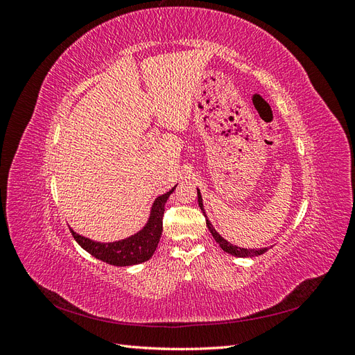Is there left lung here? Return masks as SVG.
<instances>
[{"label": "left lung", "mask_w": 355, "mask_h": 355, "mask_svg": "<svg viewBox=\"0 0 355 355\" xmlns=\"http://www.w3.org/2000/svg\"><path fill=\"white\" fill-rule=\"evenodd\" d=\"M197 196H198V206H200V209L202 210L204 216H206V211H204V207H202V198H201L200 189H197ZM206 223H207L209 231H210L211 235H213V239L216 240V243L220 245V249H222L223 252H227V253L232 254V256H237V257H254V256L263 254V253L268 250L266 247H262V249H257V250H256V249H243V247L234 245V244L228 243L223 237H220V234L213 228V225L210 223V220L207 219V216H206Z\"/></svg>", "instance_id": "obj_1"}]
</instances>
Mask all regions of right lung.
<instances>
[{
  "label": "right lung",
  "mask_w": 355,
  "mask_h": 355,
  "mask_svg": "<svg viewBox=\"0 0 355 355\" xmlns=\"http://www.w3.org/2000/svg\"><path fill=\"white\" fill-rule=\"evenodd\" d=\"M175 188H171L166 194L155 198L146 225L135 235H130V237L112 243H99L85 239L71 230L72 237L85 252H89L96 259L110 265L130 266L146 262L148 259H151L158 245L161 232H163L164 206Z\"/></svg>",
  "instance_id": "add662e5"
}]
</instances>
